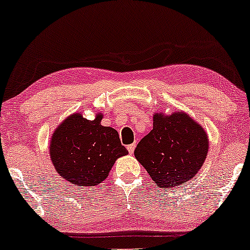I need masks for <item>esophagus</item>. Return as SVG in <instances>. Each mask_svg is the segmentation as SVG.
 Instances as JSON below:
<instances>
[{"label": "esophagus", "mask_w": 250, "mask_h": 250, "mask_svg": "<svg viewBox=\"0 0 250 250\" xmlns=\"http://www.w3.org/2000/svg\"><path fill=\"white\" fill-rule=\"evenodd\" d=\"M127 149H128V151L130 154H133L134 153V150H135V145L133 143V145H129L128 147H127Z\"/></svg>", "instance_id": "34e87169"}]
</instances>
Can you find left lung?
<instances>
[{"label": "left lung", "mask_w": 250, "mask_h": 250, "mask_svg": "<svg viewBox=\"0 0 250 250\" xmlns=\"http://www.w3.org/2000/svg\"><path fill=\"white\" fill-rule=\"evenodd\" d=\"M208 137L185 113L155 114L153 129L135 148V157L160 188L174 189L193 180L207 157Z\"/></svg>", "instance_id": "8db88e82"}]
</instances>
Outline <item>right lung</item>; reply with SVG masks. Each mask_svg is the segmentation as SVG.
Returning a JSON list of instances; mask_svg holds the SVG:
<instances>
[{
	"instance_id": "1",
	"label": "right lung",
	"mask_w": 250,
	"mask_h": 250,
	"mask_svg": "<svg viewBox=\"0 0 250 250\" xmlns=\"http://www.w3.org/2000/svg\"><path fill=\"white\" fill-rule=\"evenodd\" d=\"M101 120V114L93 121L74 114L51 137L49 154L54 167L74 185H100L116 160L128 154L119 133L111 127H103Z\"/></svg>"
}]
</instances>
